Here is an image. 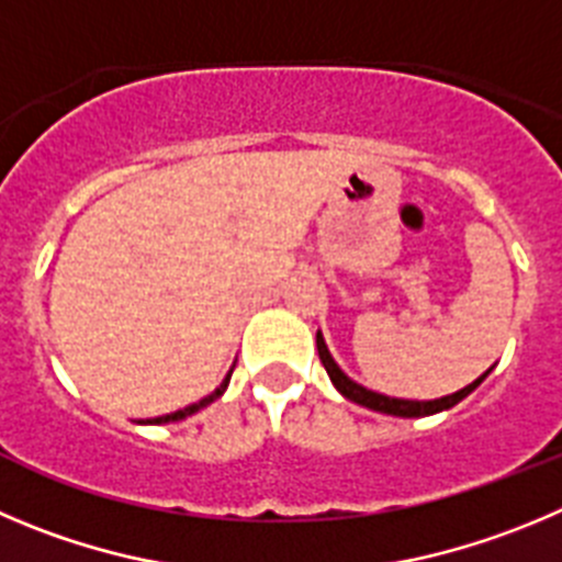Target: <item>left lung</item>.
<instances>
[{
	"label": "left lung",
	"mask_w": 562,
	"mask_h": 562,
	"mask_svg": "<svg viewBox=\"0 0 562 562\" xmlns=\"http://www.w3.org/2000/svg\"><path fill=\"white\" fill-rule=\"evenodd\" d=\"M316 346H318V358H322L324 369H327L329 380H333V385L338 387L340 396H346V400L355 402V405L369 407V411L385 413V416H400V418H422V416H435V413H440V411H449V407H454L458 402H463L465 396H469V393L474 391V387L480 385L487 374H491V369H494V366H491V369H487L482 376H476L471 385L460 387V391L449 393V396H440V400H429V402L396 400V396H385V393L369 391V387H363L360 382H355L352 376H346L344 371H340V366L335 363L333 355H329L327 340H324L322 329L316 333Z\"/></svg>",
	"instance_id": "8db88e82"
}]
</instances>
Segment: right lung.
Here are the masks:
<instances>
[{
    "instance_id": "add662e5",
    "label": "right lung",
    "mask_w": 562,
    "mask_h": 562,
    "mask_svg": "<svg viewBox=\"0 0 562 562\" xmlns=\"http://www.w3.org/2000/svg\"><path fill=\"white\" fill-rule=\"evenodd\" d=\"M235 369V366H233ZM233 369H229V374L224 376V382L222 385L216 387V391L213 393H207V396H204V400H199V402H193V405H188V407H182V411H175V413H169V416H157V418H146V422H140V424H169V422H182V418H188V416H193V413H199L202 411V407H207L210 402H216L218 396H222L224 391H227V385H229V376H233Z\"/></svg>"
}]
</instances>
